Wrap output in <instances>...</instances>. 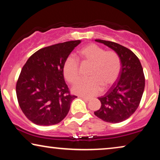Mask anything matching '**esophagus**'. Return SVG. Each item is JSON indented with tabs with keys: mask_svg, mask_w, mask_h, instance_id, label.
<instances>
[{
	"mask_svg": "<svg viewBox=\"0 0 160 160\" xmlns=\"http://www.w3.org/2000/svg\"><path fill=\"white\" fill-rule=\"evenodd\" d=\"M80 98H82V99H84V100H86V101H89V100H90L91 99L90 98H87V97H84V96H81Z\"/></svg>",
	"mask_w": 160,
	"mask_h": 160,
	"instance_id": "esophagus-1",
	"label": "esophagus"
}]
</instances>
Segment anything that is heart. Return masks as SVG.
Returning <instances> with one entry per match:
<instances>
[{
    "label": "heart",
    "mask_w": 160,
    "mask_h": 160,
    "mask_svg": "<svg viewBox=\"0 0 160 160\" xmlns=\"http://www.w3.org/2000/svg\"><path fill=\"white\" fill-rule=\"evenodd\" d=\"M78 56L82 63L90 64L89 78L78 82L73 92L78 95L92 97L103 89H107L116 82L121 71V60L114 51H106L95 43L84 46L78 51ZM63 74L71 84L79 78L78 62L73 58H68L63 65Z\"/></svg>",
    "instance_id": "b5f03b06"
}]
</instances>
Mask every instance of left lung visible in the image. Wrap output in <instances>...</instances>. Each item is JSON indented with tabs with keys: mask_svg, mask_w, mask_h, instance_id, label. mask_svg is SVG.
Returning <instances> with one entry per match:
<instances>
[{
	"mask_svg": "<svg viewBox=\"0 0 160 160\" xmlns=\"http://www.w3.org/2000/svg\"><path fill=\"white\" fill-rule=\"evenodd\" d=\"M119 56L121 71L117 80L103 96L98 98L101 102L96 117L106 122L119 123L128 119L138 107L145 87V76L138 57L128 48L115 42L95 39Z\"/></svg>",
	"mask_w": 160,
	"mask_h": 160,
	"instance_id": "8db88e82",
	"label": "left lung"
}]
</instances>
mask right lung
<instances>
[{
  "mask_svg": "<svg viewBox=\"0 0 160 160\" xmlns=\"http://www.w3.org/2000/svg\"><path fill=\"white\" fill-rule=\"evenodd\" d=\"M80 40L57 43L38 50L22 69L16 85L18 102L32 123L58 124L66 117L76 95L70 93L63 65Z\"/></svg>",
  "mask_w": 160,
  "mask_h": 160,
  "instance_id": "obj_1",
  "label": "right lung"
}]
</instances>
